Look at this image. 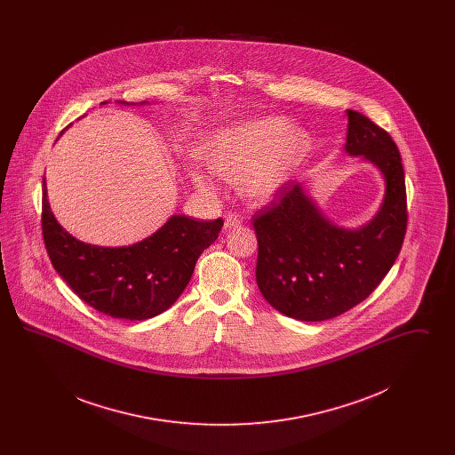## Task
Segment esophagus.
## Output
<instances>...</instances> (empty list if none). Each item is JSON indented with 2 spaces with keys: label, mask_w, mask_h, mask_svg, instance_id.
<instances>
[{
  "label": "esophagus",
  "mask_w": 455,
  "mask_h": 455,
  "mask_svg": "<svg viewBox=\"0 0 455 455\" xmlns=\"http://www.w3.org/2000/svg\"><path fill=\"white\" fill-rule=\"evenodd\" d=\"M242 223V218L235 215V213H228L225 215V230H230V228H235Z\"/></svg>",
  "instance_id": "esophagus-1"
}]
</instances>
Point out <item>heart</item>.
<instances>
[{
  "label": "heart",
  "instance_id": "heart-1",
  "mask_svg": "<svg viewBox=\"0 0 455 455\" xmlns=\"http://www.w3.org/2000/svg\"><path fill=\"white\" fill-rule=\"evenodd\" d=\"M308 150V138L290 123L278 117L243 123L223 131L210 143L206 164L225 177L240 175L242 193L256 201L276 195ZM199 189H212V182L201 172L191 173Z\"/></svg>",
  "mask_w": 455,
  "mask_h": 455
}]
</instances>
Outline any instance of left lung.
Returning <instances> with one entry per match:
<instances>
[{
	"label": "left lung",
	"instance_id": "1",
	"mask_svg": "<svg viewBox=\"0 0 455 455\" xmlns=\"http://www.w3.org/2000/svg\"><path fill=\"white\" fill-rule=\"evenodd\" d=\"M347 114L345 150L371 162L386 180L379 213L360 228H341L321 213L300 182H288L254 215L260 293L297 321L332 319L363 302L389 273L406 235L401 153L367 116Z\"/></svg>",
	"mask_w": 455,
	"mask_h": 455
}]
</instances>
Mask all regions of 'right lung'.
I'll list each match as a JSON object with an SVG mask.
<instances>
[{
    "instance_id": "add662e5",
    "label": "right lung",
    "mask_w": 455,
    "mask_h": 455,
    "mask_svg": "<svg viewBox=\"0 0 455 455\" xmlns=\"http://www.w3.org/2000/svg\"><path fill=\"white\" fill-rule=\"evenodd\" d=\"M221 227V218L197 221L173 215L153 235L128 247L92 245L58 223L44 177L43 237L49 259L84 302L116 319L145 321L172 307Z\"/></svg>"
}]
</instances>
